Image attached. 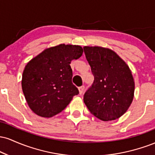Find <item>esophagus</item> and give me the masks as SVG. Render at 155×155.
<instances>
[{
    "label": "esophagus",
    "instance_id": "1",
    "mask_svg": "<svg viewBox=\"0 0 155 155\" xmlns=\"http://www.w3.org/2000/svg\"><path fill=\"white\" fill-rule=\"evenodd\" d=\"M84 90V86H81L79 87V95H81L83 93Z\"/></svg>",
    "mask_w": 155,
    "mask_h": 155
}]
</instances>
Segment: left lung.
I'll return each mask as SVG.
<instances>
[{
  "label": "left lung",
  "instance_id": "obj_1",
  "mask_svg": "<svg viewBox=\"0 0 155 155\" xmlns=\"http://www.w3.org/2000/svg\"><path fill=\"white\" fill-rule=\"evenodd\" d=\"M94 76L84 102L92 114L103 121L120 118L132 104L135 83L128 65L111 49L84 47Z\"/></svg>",
  "mask_w": 155,
  "mask_h": 155
}]
</instances>
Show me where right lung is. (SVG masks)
Instances as JSON below:
<instances>
[{
    "label": "right lung",
    "instance_id": "obj_1",
    "mask_svg": "<svg viewBox=\"0 0 155 155\" xmlns=\"http://www.w3.org/2000/svg\"><path fill=\"white\" fill-rule=\"evenodd\" d=\"M82 54L80 46L63 44L46 49L28 62L22 74V88L35 114L47 118L54 116L79 94L72 83L70 63Z\"/></svg>",
    "mask_w": 155,
    "mask_h": 155
}]
</instances>
